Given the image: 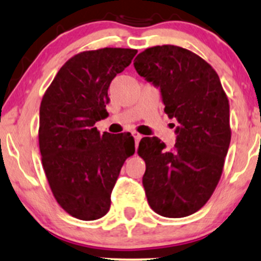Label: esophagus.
I'll list each match as a JSON object with an SVG mask.
<instances>
[{
	"mask_svg": "<svg viewBox=\"0 0 261 261\" xmlns=\"http://www.w3.org/2000/svg\"><path fill=\"white\" fill-rule=\"evenodd\" d=\"M133 136H134V139H135V143H136V146H137V145H139L140 140L142 139V136H141V135L137 134V133H133Z\"/></svg>",
	"mask_w": 261,
	"mask_h": 261,
	"instance_id": "esophagus-1",
	"label": "esophagus"
}]
</instances>
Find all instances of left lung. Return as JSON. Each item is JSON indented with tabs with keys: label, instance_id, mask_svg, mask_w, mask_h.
Masks as SVG:
<instances>
[{
	"label": "left lung",
	"instance_id": "left-lung-1",
	"mask_svg": "<svg viewBox=\"0 0 261 261\" xmlns=\"http://www.w3.org/2000/svg\"><path fill=\"white\" fill-rule=\"evenodd\" d=\"M134 66L160 87L164 113L178 121L170 151L158 137L139 143L148 205L163 217H187L208 201L222 175L232 136L228 98L212 66L184 47H148Z\"/></svg>",
	"mask_w": 261,
	"mask_h": 261
}]
</instances>
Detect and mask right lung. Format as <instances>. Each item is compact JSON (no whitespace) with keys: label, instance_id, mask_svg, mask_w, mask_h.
Here are the masks:
<instances>
[{"label":"right lung","instance_id":"add662e5","mask_svg":"<svg viewBox=\"0 0 261 261\" xmlns=\"http://www.w3.org/2000/svg\"><path fill=\"white\" fill-rule=\"evenodd\" d=\"M137 50L103 47L76 54L65 62L40 103L39 148L49 187L72 217L106 216L122 164L135 153L130 133L100 134L110 82Z\"/></svg>","mask_w":261,"mask_h":261}]
</instances>
